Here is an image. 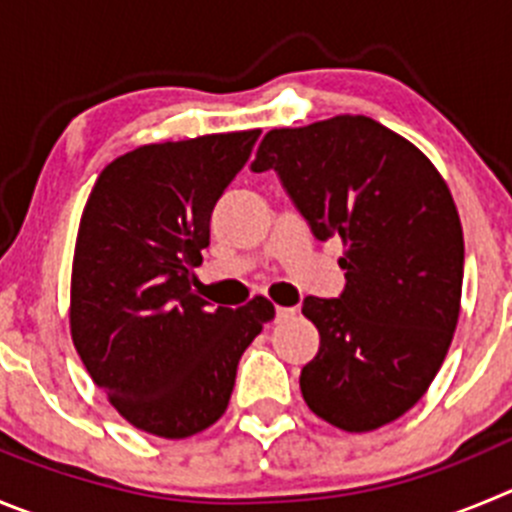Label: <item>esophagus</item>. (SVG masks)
Listing matches in <instances>:
<instances>
[{"label": "esophagus", "instance_id": "obj_1", "mask_svg": "<svg viewBox=\"0 0 512 512\" xmlns=\"http://www.w3.org/2000/svg\"><path fill=\"white\" fill-rule=\"evenodd\" d=\"M295 313H298V310H295V308H280V305H278V308H275V321L285 323V321H290V318H293Z\"/></svg>", "mask_w": 512, "mask_h": 512}]
</instances>
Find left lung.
Masks as SVG:
<instances>
[{
    "mask_svg": "<svg viewBox=\"0 0 512 512\" xmlns=\"http://www.w3.org/2000/svg\"><path fill=\"white\" fill-rule=\"evenodd\" d=\"M250 169L275 171L315 240L346 247L341 295L303 300L321 333L300 371L305 404L346 432L394 422L429 389L460 318L465 240L450 189L366 116L275 128Z\"/></svg>",
    "mask_w": 512,
    "mask_h": 512,
    "instance_id": "left-lung-1",
    "label": "left lung"
}]
</instances>
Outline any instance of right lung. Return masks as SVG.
Returning <instances> with one entry per match:
<instances>
[{
  "label": "right lung",
  "instance_id": "obj_1",
  "mask_svg": "<svg viewBox=\"0 0 512 512\" xmlns=\"http://www.w3.org/2000/svg\"><path fill=\"white\" fill-rule=\"evenodd\" d=\"M260 131L141 146L103 169L80 219L70 333L90 379L133 427L184 439L224 414L270 300L212 308L191 283L209 222Z\"/></svg>",
  "mask_w": 512,
  "mask_h": 512
}]
</instances>
